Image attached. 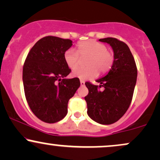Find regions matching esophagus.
I'll list each match as a JSON object with an SVG mask.
<instances>
[{
    "instance_id": "1",
    "label": "esophagus",
    "mask_w": 160,
    "mask_h": 160,
    "mask_svg": "<svg viewBox=\"0 0 160 160\" xmlns=\"http://www.w3.org/2000/svg\"><path fill=\"white\" fill-rule=\"evenodd\" d=\"M80 85H81L82 86L85 85V82L83 81V80H80Z\"/></svg>"
}]
</instances>
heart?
<instances>
[{"label":"heart","instance_id":"heart-1","mask_svg":"<svg viewBox=\"0 0 160 160\" xmlns=\"http://www.w3.org/2000/svg\"><path fill=\"white\" fill-rule=\"evenodd\" d=\"M77 53L72 49H68L64 53V60L70 69L74 70L79 63L80 55L82 58L87 57L86 68L75 70L73 76L80 80L94 78L98 72L103 74L111 70L114 62V56L107 46L95 40H83L77 44Z\"/></svg>","mask_w":160,"mask_h":160}]
</instances>
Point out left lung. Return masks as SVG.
Instances as JSON below:
<instances>
[{
	"label": "left lung",
	"instance_id": "8db88e82",
	"mask_svg": "<svg viewBox=\"0 0 160 160\" xmlns=\"http://www.w3.org/2000/svg\"><path fill=\"white\" fill-rule=\"evenodd\" d=\"M99 41L111 46L114 62L109 73L96 80L100 86L85 82L89 89L85 100L87 113L92 120L100 124L109 125L120 120L129 108L138 70L135 58L126 43L114 38H103ZM102 87L103 90L100 89Z\"/></svg>",
	"mask_w": 160,
	"mask_h": 160
}]
</instances>
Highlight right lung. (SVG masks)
<instances>
[{"instance_id":"1","label":"right lung","mask_w":160,"mask_h":160,"mask_svg":"<svg viewBox=\"0 0 160 160\" xmlns=\"http://www.w3.org/2000/svg\"><path fill=\"white\" fill-rule=\"evenodd\" d=\"M72 40L47 36L38 40L24 62L22 80L25 98L34 114L47 123L58 122L68 113V103L80 87L78 78L65 79L71 70L64 53Z\"/></svg>"}]
</instances>
